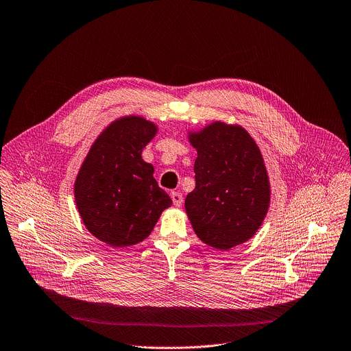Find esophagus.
Masks as SVG:
<instances>
[{"mask_svg": "<svg viewBox=\"0 0 351 351\" xmlns=\"http://www.w3.org/2000/svg\"><path fill=\"white\" fill-rule=\"evenodd\" d=\"M171 198H172V203L175 207H182L183 204V195L179 191H172L171 193Z\"/></svg>", "mask_w": 351, "mask_h": 351, "instance_id": "esophagus-1", "label": "esophagus"}]
</instances>
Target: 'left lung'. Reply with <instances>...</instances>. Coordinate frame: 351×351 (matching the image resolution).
<instances>
[{
	"mask_svg": "<svg viewBox=\"0 0 351 351\" xmlns=\"http://www.w3.org/2000/svg\"><path fill=\"white\" fill-rule=\"evenodd\" d=\"M197 149L195 187L184 199L198 239L229 250L252 239L263 225L271 184L260 148L239 125L217 121L189 133Z\"/></svg>",
	"mask_w": 351,
	"mask_h": 351,
	"instance_id": "obj_1",
	"label": "left lung"
}]
</instances>
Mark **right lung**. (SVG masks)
<instances>
[{"label":"right lung","mask_w":351,"mask_h":351,"mask_svg":"<svg viewBox=\"0 0 351 351\" xmlns=\"http://www.w3.org/2000/svg\"><path fill=\"white\" fill-rule=\"evenodd\" d=\"M158 128L129 115L99 134L75 180V202L87 230L111 247L143 241L172 199L154 179V167L141 158Z\"/></svg>","instance_id":"add662e5"}]
</instances>
